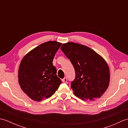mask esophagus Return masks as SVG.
<instances>
[{
	"mask_svg": "<svg viewBox=\"0 0 128 128\" xmlns=\"http://www.w3.org/2000/svg\"><path fill=\"white\" fill-rule=\"evenodd\" d=\"M62 82L63 83H66V84H67V81H68V80H67V78H62Z\"/></svg>",
	"mask_w": 128,
	"mask_h": 128,
	"instance_id": "1",
	"label": "esophagus"
}]
</instances>
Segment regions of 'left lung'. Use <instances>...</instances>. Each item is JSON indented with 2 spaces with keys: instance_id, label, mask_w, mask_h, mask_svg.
Here are the masks:
<instances>
[{
  "instance_id": "left-lung-1",
  "label": "left lung",
  "mask_w": 128,
  "mask_h": 128,
  "mask_svg": "<svg viewBox=\"0 0 128 128\" xmlns=\"http://www.w3.org/2000/svg\"><path fill=\"white\" fill-rule=\"evenodd\" d=\"M74 68L75 78L71 82L75 96L82 100L99 98L107 89L110 69L105 60L87 46L74 42L60 48Z\"/></svg>"
}]
</instances>
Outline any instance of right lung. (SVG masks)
Returning a JSON list of instances; mask_svg holds the SVG:
<instances>
[{"label": "right lung", "instance_id": "obj_1", "mask_svg": "<svg viewBox=\"0 0 128 128\" xmlns=\"http://www.w3.org/2000/svg\"><path fill=\"white\" fill-rule=\"evenodd\" d=\"M61 45L56 41L44 42L28 52L21 60L18 72V83L32 100L40 101L50 97L61 84L52 63Z\"/></svg>", "mask_w": 128, "mask_h": 128}]
</instances>
